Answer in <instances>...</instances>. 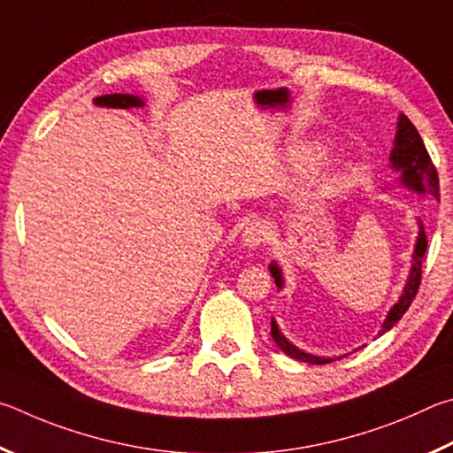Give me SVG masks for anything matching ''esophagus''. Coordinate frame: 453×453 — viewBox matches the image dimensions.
Returning a JSON list of instances; mask_svg holds the SVG:
<instances>
[{"label":"esophagus","instance_id":"34e87169","mask_svg":"<svg viewBox=\"0 0 453 453\" xmlns=\"http://www.w3.org/2000/svg\"><path fill=\"white\" fill-rule=\"evenodd\" d=\"M268 236V228L260 219H249L247 225L242 228V242L244 247L249 249H257L266 241Z\"/></svg>","mask_w":453,"mask_h":453}]
</instances>
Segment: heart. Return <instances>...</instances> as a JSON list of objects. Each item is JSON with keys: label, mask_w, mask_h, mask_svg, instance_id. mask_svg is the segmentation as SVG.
I'll use <instances>...</instances> for the list:
<instances>
[{"label": "heart", "mask_w": 453, "mask_h": 453, "mask_svg": "<svg viewBox=\"0 0 453 453\" xmlns=\"http://www.w3.org/2000/svg\"><path fill=\"white\" fill-rule=\"evenodd\" d=\"M320 155H322L320 147H314V145H311V147H303V149H300V150H298V155H296V158H298L300 163L308 165V163L319 161Z\"/></svg>", "instance_id": "b5f03b06"}]
</instances>
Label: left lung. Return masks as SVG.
<instances>
[{"mask_svg": "<svg viewBox=\"0 0 453 453\" xmlns=\"http://www.w3.org/2000/svg\"><path fill=\"white\" fill-rule=\"evenodd\" d=\"M390 161L394 165V169L402 171V182L410 188L418 190V193H430L432 196L440 198V179H438V171L430 158V153L424 145L422 137H419L418 129L414 123L410 121L406 115L400 117L398 121V133H395V147L392 150ZM427 249V239L424 233V225L419 222V234H418V242L414 249V263H411V271H410V279L406 282V288H403L402 296L398 303L394 304V308L388 314V319L382 326V332L390 330L395 322H398L411 304V300L416 298L418 288H419V280H422V260ZM271 274L276 282V287H282V274L280 268L276 265H271ZM271 336L274 338V342L279 344L280 350L284 354H288L290 358L300 360V362H308V364H330L334 362L332 358H320V356H312L306 354L303 350H298L296 346H292L287 338L280 334L276 322H271ZM340 360V358H336Z\"/></svg>", "mask_w": 453, "mask_h": 453, "instance_id": "left-lung-1", "label": "left lung"}]
</instances>
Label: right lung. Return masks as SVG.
Wrapping results in <instances>:
<instances>
[{
  "label": "right lung",
  "mask_w": 453,
  "mask_h": 453,
  "mask_svg": "<svg viewBox=\"0 0 453 453\" xmlns=\"http://www.w3.org/2000/svg\"><path fill=\"white\" fill-rule=\"evenodd\" d=\"M95 103L103 107H119V109H129V107L142 105V101L139 97H134V95H121V93L101 95V97L95 99Z\"/></svg>",
  "instance_id": "obj_1"
}]
</instances>
